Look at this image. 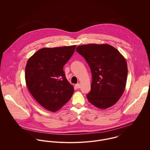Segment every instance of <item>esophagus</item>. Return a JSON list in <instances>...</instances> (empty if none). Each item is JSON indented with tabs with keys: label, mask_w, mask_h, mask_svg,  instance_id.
Returning a JSON list of instances; mask_svg holds the SVG:
<instances>
[{
	"label": "esophagus",
	"mask_w": 150,
	"mask_h": 150,
	"mask_svg": "<svg viewBox=\"0 0 150 150\" xmlns=\"http://www.w3.org/2000/svg\"><path fill=\"white\" fill-rule=\"evenodd\" d=\"M76 88H77L79 89V88H80V86H80V83H79V84H76Z\"/></svg>",
	"instance_id": "1"
}]
</instances>
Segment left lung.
<instances>
[{"label": "left lung", "mask_w": 150, "mask_h": 150, "mask_svg": "<svg viewBox=\"0 0 150 150\" xmlns=\"http://www.w3.org/2000/svg\"><path fill=\"white\" fill-rule=\"evenodd\" d=\"M76 51L89 64L92 81L86 95L95 107L106 109L115 105L125 89L128 67L124 56L107 44L79 45Z\"/></svg>", "instance_id": "1"}]
</instances>
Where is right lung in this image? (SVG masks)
Segmentation results:
<instances>
[{
    "label": "right lung",
    "instance_id": "1",
    "mask_svg": "<svg viewBox=\"0 0 150 150\" xmlns=\"http://www.w3.org/2000/svg\"><path fill=\"white\" fill-rule=\"evenodd\" d=\"M76 45L43 48L28 60L25 67L27 87L35 99L47 110L55 112L70 99L74 87L66 78L64 66Z\"/></svg>",
    "mask_w": 150,
    "mask_h": 150
}]
</instances>
